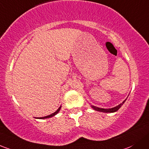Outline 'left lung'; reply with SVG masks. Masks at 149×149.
Segmentation results:
<instances>
[{"mask_svg":"<svg viewBox=\"0 0 149 149\" xmlns=\"http://www.w3.org/2000/svg\"><path fill=\"white\" fill-rule=\"evenodd\" d=\"M125 101H126V100H125V101H123V102L120 103V104L118 105V106H116V107L111 108V109H101V108L96 107V106H91V107L93 108L95 111H97L104 112V113H113V112L117 111H118V109L121 107V106L123 104V103H124Z\"/></svg>","mask_w":149,"mask_h":149,"instance_id":"1","label":"left lung"}]
</instances>
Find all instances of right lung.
<instances>
[{
    "mask_svg": "<svg viewBox=\"0 0 149 149\" xmlns=\"http://www.w3.org/2000/svg\"><path fill=\"white\" fill-rule=\"evenodd\" d=\"M61 109V106H60V107L58 108V109L56 111H55L54 113H51V115H48V116H44V117H40V118H40V119H44V118H51V117H53L55 115H56V114L58 113L59 111H60Z\"/></svg>",
    "mask_w": 149,
    "mask_h": 149,
    "instance_id": "obj_1",
    "label": "right lung"
}]
</instances>
